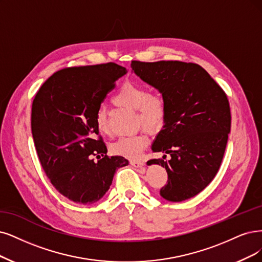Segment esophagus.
Here are the masks:
<instances>
[{
    "instance_id": "34e87169",
    "label": "esophagus",
    "mask_w": 262,
    "mask_h": 262,
    "mask_svg": "<svg viewBox=\"0 0 262 262\" xmlns=\"http://www.w3.org/2000/svg\"><path fill=\"white\" fill-rule=\"evenodd\" d=\"M130 164L134 167L137 168H143V163L140 161H130Z\"/></svg>"
}]
</instances>
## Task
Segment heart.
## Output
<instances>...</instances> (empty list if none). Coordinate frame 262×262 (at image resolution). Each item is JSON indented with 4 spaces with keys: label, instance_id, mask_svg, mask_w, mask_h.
<instances>
[{
    "label": "heart",
    "instance_id": "1",
    "mask_svg": "<svg viewBox=\"0 0 262 262\" xmlns=\"http://www.w3.org/2000/svg\"><path fill=\"white\" fill-rule=\"evenodd\" d=\"M112 100L115 104L137 111L139 122L151 130L161 127L165 121L167 111L165 99L159 94H150L147 87L141 84L134 82L124 83L118 93L113 96ZM95 124L101 134L109 132L104 105H99L97 109ZM148 141V136L143 133L133 136H124L111 144V151L116 156L135 160L141 156Z\"/></svg>",
    "mask_w": 262,
    "mask_h": 262
}]
</instances>
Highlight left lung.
Masks as SVG:
<instances>
[{"mask_svg": "<svg viewBox=\"0 0 262 262\" xmlns=\"http://www.w3.org/2000/svg\"><path fill=\"white\" fill-rule=\"evenodd\" d=\"M130 67L166 101L165 121L151 148L170 160L147 163L167 171L168 182L160 194L169 202L195 196L215 178L224 158L231 128L227 95L196 63L132 61Z\"/></svg>", "mask_w": 262, "mask_h": 262, "instance_id": "1", "label": "left lung"}]
</instances>
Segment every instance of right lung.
<instances>
[{
    "label": "right lung",
    "mask_w": 262,
    "mask_h": 262,
    "mask_svg": "<svg viewBox=\"0 0 262 262\" xmlns=\"http://www.w3.org/2000/svg\"><path fill=\"white\" fill-rule=\"evenodd\" d=\"M126 73L112 62L68 68L54 73L33 100L31 129L41 165L56 190L79 204L98 202L115 170L128 165L123 157L106 156L95 124L98 106Z\"/></svg>",
    "instance_id": "add662e5"
}]
</instances>
